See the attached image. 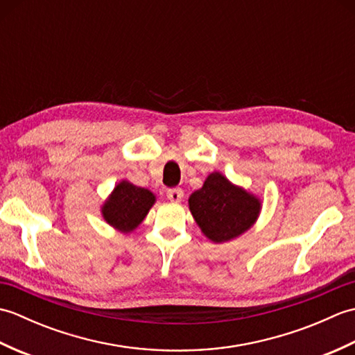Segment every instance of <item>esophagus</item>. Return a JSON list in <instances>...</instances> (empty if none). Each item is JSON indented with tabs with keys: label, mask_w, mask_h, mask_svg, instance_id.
<instances>
[{
	"label": "esophagus",
	"mask_w": 355,
	"mask_h": 355,
	"mask_svg": "<svg viewBox=\"0 0 355 355\" xmlns=\"http://www.w3.org/2000/svg\"><path fill=\"white\" fill-rule=\"evenodd\" d=\"M166 197H168V200H171V201L178 202L183 200L184 192H183V189H180V187H172V189L166 192Z\"/></svg>",
	"instance_id": "esophagus-1"
}]
</instances>
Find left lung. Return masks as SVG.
Masks as SVG:
<instances>
[{"label":"left lung","instance_id":"obj_1","mask_svg":"<svg viewBox=\"0 0 355 355\" xmlns=\"http://www.w3.org/2000/svg\"><path fill=\"white\" fill-rule=\"evenodd\" d=\"M189 209L209 239L224 243L252 227L259 215L261 202L241 187L233 186L220 172H214L201 189L191 195Z\"/></svg>","mask_w":355,"mask_h":355}]
</instances>
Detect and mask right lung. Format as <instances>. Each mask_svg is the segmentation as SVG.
<instances>
[{
  "mask_svg": "<svg viewBox=\"0 0 355 355\" xmlns=\"http://www.w3.org/2000/svg\"><path fill=\"white\" fill-rule=\"evenodd\" d=\"M154 201L155 197L153 192L128 182H122L116 186L114 192L105 202L102 214L105 221L111 224L112 227L128 233L143 221Z\"/></svg>",
  "mask_w": 355,
  "mask_h": 355,
  "instance_id": "1",
  "label": "right lung"
}]
</instances>
